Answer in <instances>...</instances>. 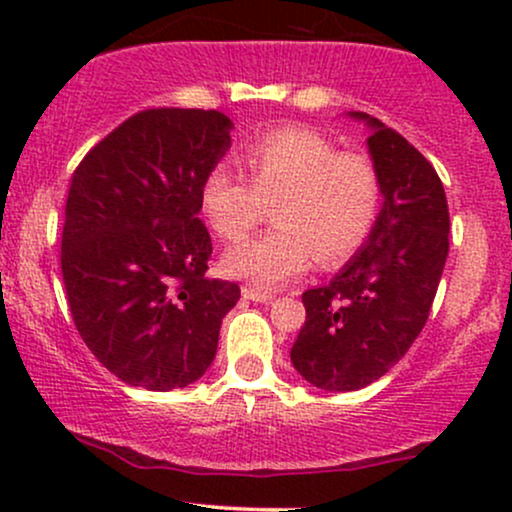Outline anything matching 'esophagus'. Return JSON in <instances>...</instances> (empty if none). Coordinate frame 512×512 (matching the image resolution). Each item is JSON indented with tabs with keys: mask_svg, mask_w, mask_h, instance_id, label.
Segmentation results:
<instances>
[{
	"mask_svg": "<svg viewBox=\"0 0 512 512\" xmlns=\"http://www.w3.org/2000/svg\"><path fill=\"white\" fill-rule=\"evenodd\" d=\"M243 298H248V301H255V303H269V301H274V293L255 289V286H245Z\"/></svg>",
	"mask_w": 512,
	"mask_h": 512,
	"instance_id": "1",
	"label": "esophagus"
}]
</instances>
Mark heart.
I'll list each match as a JSON object with an SVG mask.
<instances>
[{"instance_id":"heart-1","label":"heart","mask_w":512,"mask_h":512,"mask_svg":"<svg viewBox=\"0 0 512 512\" xmlns=\"http://www.w3.org/2000/svg\"><path fill=\"white\" fill-rule=\"evenodd\" d=\"M248 178L216 163L199 187L211 231L226 243L243 240L267 207L274 231L226 252V274L274 289L303 274L315 257L337 267L354 257L375 231L383 207V180L363 151H339L310 127H276L243 149Z\"/></svg>"}]
</instances>
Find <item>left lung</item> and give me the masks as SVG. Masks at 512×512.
<instances>
[{
	"label": "left lung",
	"instance_id": "left-lung-1",
	"mask_svg": "<svg viewBox=\"0 0 512 512\" xmlns=\"http://www.w3.org/2000/svg\"><path fill=\"white\" fill-rule=\"evenodd\" d=\"M368 149L383 209L361 252L330 284L303 293L305 325L291 363L320 390H361L390 370L424 330L448 260L450 211L436 168L375 117Z\"/></svg>",
	"mask_w": 512,
	"mask_h": 512
}]
</instances>
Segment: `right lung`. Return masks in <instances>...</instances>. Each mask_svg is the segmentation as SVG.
Returning a JSON list of instances; mask_svg holds the SVG:
<instances>
[{
	"label": "right lung",
	"mask_w": 512,
	"mask_h": 512,
	"mask_svg": "<svg viewBox=\"0 0 512 512\" xmlns=\"http://www.w3.org/2000/svg\"><path fill=\"white\" fill-rule=\"evenodd\" d=\"M219 110L151 108L81 158L62 228V279L91 354L122 383L173 390L202 378L240 286L209 279L199 187L231 146Z\"/></svg>",
	"instance_id": "obj_1"
}]
</instances>
